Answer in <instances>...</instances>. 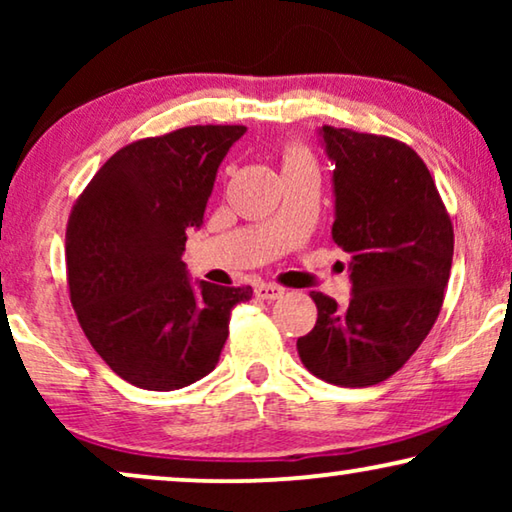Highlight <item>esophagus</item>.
Returning <instances> with one entry per match:
<instances>
[{
	"instance_id": "1",
	"label": "esophagus",
	"mask_w": 512,
	"mask_h": 512,
	"mask_svg": "<svg viewBox=\"0 0 512 512\" xmlns=\"http://www.w3.org/2000/svg\"><path fill=\"white\" fill-rule=\"evenodd\" d=\"M284 296V289L282 286H277V284H258L256 286V298L258 300H277V298H282Z\"/></svg>"
}]
</instances>
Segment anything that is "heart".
<instances>
[{
	"label": "heart",
	"mask_w": 512,
	"mask_h": 512,
	"mask_svg": "<svg viewBox=\"0 0 512 512\" xmlns=\"http://www.w3.org/2000/svg\"><path fill=\"white\" fill-rule=\"evenodd\" d=\"M300 167H317L314 165L312 151L303 142H289L282 149V172L300 170Z\"/></svg>",
	"instance_id": "heart-1"
}]
</instances>
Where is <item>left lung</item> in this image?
<instances>
[{"mask_svg":"<svg viewBox=\"0 0 512 512\" xmlns=\"http://www.w3.org/2000/svg\"><path fill=\"white\" fill-rule=\"evenodd\" d=\"M335 188L333 240L349 254L352 298L312 291L317 324L298 338L303 366L338 387H373L401 370L436 324L454 230L429 167L387 135L321 128Z\"/></svg>","mask_w":512,"mask_h":512,"instance_id":"1","label":"left lung"}]
</instances>
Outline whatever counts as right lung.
Here are the masks:
<instances>
[{"instance_id": "1", "label": "right lung", "mask_w": 512, "mask_h": 512, "mask_svg": "<svg viewBox=\"0 0 512 512\" xmlns=\"http://www.w3.org/2000/svg\"><path fill=\"white\" fill-rule=\"evenodd\" d=\"M244 125H188L116 151L76 198L67 284L102 361L139 389L172 391L219 363L230 312L251 286L200 282L181 254L200 228L216 170Z\"/></svg>"}]
</instances>
